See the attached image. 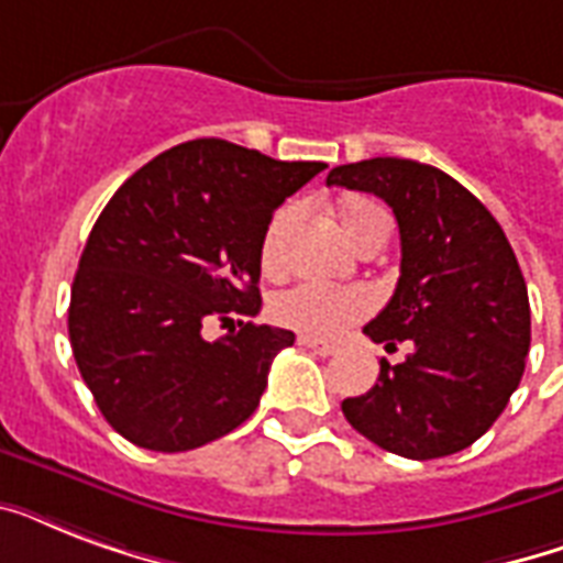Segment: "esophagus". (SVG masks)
<instances>
[{"label":"esophagus","mask_w":563,"mask_h":563,"mask_svg":"<svg viewBox=\"0 0 563 563\" xmlns=\"http://www.w3.org/2000/svg\"><path fill=\"white\" fill-rule=\"evenodd\" d=\"M298 344H300V347H309V351L321 353V356H333V353H335L333 342H324V339H312V335H300Z\"/></svg>","instance_id":"34e87169"}]
</instances>
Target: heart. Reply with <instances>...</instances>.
<instances>
[{"label": "heart", "mask_w": 563, "mask_h": 563, "mask_svg": "<svg viewBox=\"0 0 563 563\" xmlns=\"http://www.w3.org/2000/svg\"><path fill=\"white\" fill-rule=\"evenodd\" d=\"M300 221V203H283L280 210L274 212L268 228L263 233V245H260V260H263L265 272H277L283 265V247L286 239ZM344 233L351 242L365 245L368 239L385 236L388 233V219L379 203L368 198H353L342 203L339 210ZM374 291L365 286H327V283H298L291 289L274 295L272 300V318L280 327H289L300 335H312V339H333L351 324L368 318L374 312Z\"/></svg>", "instance_id": "1"}]
</instances>
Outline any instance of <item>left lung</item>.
<instances>
[{"instance_id":"1","label":"left lung","mask_w":563,"mask_h":563,"mask_svg":"<svg viewBox=\"0 0 563 563\" xmlns=\"http://www.w3.org/2000/svg\"><path fill=\"white\" fill-rule=\"evenodd\" d=\"M327 187L374 192L400 228V280L365 327L371 342L406 360H379L371 391L342 411L388 453L427 462L471 446L520 385L532 342L529 291L488 207L446 172L374 157L335 166Z\"/></svg>"}]
</instances>
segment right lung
I'll use <instances>...</instances> for the list:
<instances>
[{"label":"right lung","mask_w":563,"mask_h":563,"mask_svg":"<svg viewBox=\"0 0 563 563\" xmlns=\"http://www.w3.org/2000/svg\"><path fill=\"white\" fill-rule=\"evenodd\" d=\"M324 169L207 136L157 154L113 192L75 272L69 344L119 435L187 453L254 415L272 360L295 342L251 321L263 233ZM212 317L231 324L219 343L200 335Z\"/></svg>","instance_id":"add662e5"}]
</instances>
